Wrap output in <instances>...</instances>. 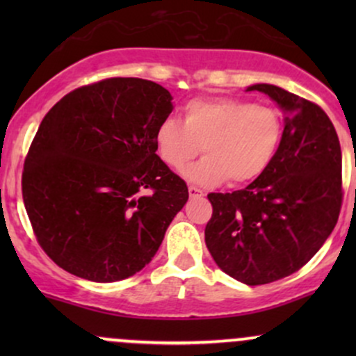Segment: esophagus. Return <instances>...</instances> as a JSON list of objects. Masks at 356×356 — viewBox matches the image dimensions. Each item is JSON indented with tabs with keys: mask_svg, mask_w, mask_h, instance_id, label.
I'll list each match as a JSON object with an SVG mask.
<instances>
[{
	"mask_svg": "<svg viewBox=\"0 0 356 356\" xmlns=\"http://www.w3.org/2000/svg\"><path fill=\"white\" fill-rule=\"evenodd\" d=\"M189 195H191L192 199H194V197H202L204 191H201V189H199V187H195V186H189Z\"/></svg>",
	"mask_w": 356,
	"mask_h": 356,
	"instance_id": "1",
	"label": "esophagus"
}]
</instances>
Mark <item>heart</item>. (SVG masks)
I'll list each match as a JSON object with an SVG mask.
<instances>
[{
	"mask_svg": "<svg viewBox=\"0 0 356 356\" xmlns=\"http://www.w3.org/2000/svg\"><path fill=\"white\" fill-rule=\"evenodd\" d=\"M283 120L275 108L239 99H194L182 122L167 117L155 129V150L167 167L199 186L248 184L259 177L280 147Z\"/></svg>",
	"mask_w": 356,
	"mask_h": 356,
	"instance_id": "1",
	"label": "heart"
}]
</instances>
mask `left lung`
Returning <instances> with one entry per match:
<instances>
[{"mask_svg": "<svg viewBox=\"0 0 356 356\" xmlns=\"http://www.w3.org/2000/svg\"><path fill=\"white\" fill-rule=\"evenodd\" d=\"M284 113L271 164L232 194L212 192L206 246L226 275L268 284L303 268L332 234L341 207V149L323 110L288 90L256 83Z\"/></svg>", "mask_w": 356, "mask_h": 356, "instance_id": "1", "label": "left lung"}]
</instances>
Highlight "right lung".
Segmentation results:
<instances>
[{
    "label": "right lung",
    "instance_id": "1",
    "mask_svg": "<svg viewBox=\"0 0 356 356\" xmlns=\"http://www.w3.org/2000/svg\"><path fill=\"white\" fill-rule=\"evenodd\" d=\"M172 108L155 81L107 79L44 115L24 161L23 201L40 246L65 271L113 283L152 261L189 199L155 154V129Z\"/></svg>",
    "mask_w": 356,
    "mask_h": 356
}]
</instances>
